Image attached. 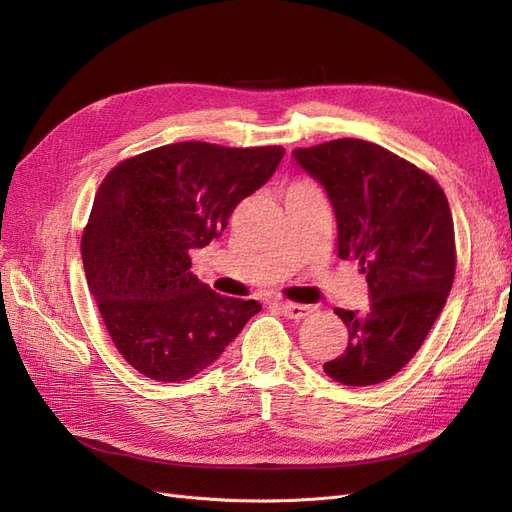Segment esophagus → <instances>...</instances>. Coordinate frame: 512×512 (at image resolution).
Segmentation results:
<instances>
[{
  "label": "esophagus",
  "mask_w": 512,
  "mask_h": 512,
  "mask_svg": "<svg viewBox=\"0 0 512 512\" xmlns=\"http://www.w3.org/2000/svg\"><path fill=\"white\" fill-rule=\"evenodd\" d=\"M277 307H280V312H282L286 318H292V320H301V318H305V316H309V314L314 312V309L309 307V305L288 303V301H284V303H277Z\"/></svg>",
  "instance_id": "1"
}]
</instances>
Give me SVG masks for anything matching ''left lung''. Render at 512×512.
Returning a JSON list of instances; mask_svg holds the SVG:
<instances>
[{
	"instance_id": "8db88e82",
	"label": "left lung",
	"mask_w": 512,
	"mask_h": 512,
	"mask_svg": "<svg viewBox=\"0 0 512 512\" xmlns=\"http://www.w3.org/2000/svg\"><path fill=\"white\" fill-rule=\"evenodd\" d=\"M292 158L327 192L337 254L359 260L369 284L367 312L335 309L348 348L324 371L346 386L380 384L418 352L453 288L451 207L421 168L359 138L294 149Z\"/></svg>"
}]
</instances>
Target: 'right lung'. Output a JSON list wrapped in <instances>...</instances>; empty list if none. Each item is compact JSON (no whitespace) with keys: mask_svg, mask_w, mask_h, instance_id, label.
<instances>
[{"mask_svg":"<svg viewBox=\"0 0 512 512\" xmlns=\"http://www.w3.org/2000/svg\"><path fill=\"white\" fill-rule=\"evenodd\" d=\"M284 153L175 143L123 160L100 183L81 241L87 286L113 344L143 376L200 374L260 312L258 301L200 282L190 252L222 237L230 213Z\"/></svg>","mask_w":512,"mask_h":512,"instance_id":"add662e5","label":"right lung"}]
</instances>
